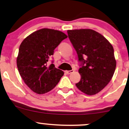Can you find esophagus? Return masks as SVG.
<instances>
[{"mask_svg": "<svg viewBox=\"0 0 129 129\" xmlns=\"http://www.w3.org/2000/svg\"><path fill=\"white\" fill-rule=\"evenodd\" d=\"M66 73H67V74H70V73H73L74 72V70H69V71H66Z\"/></svg>", "mask_w": 129, "mask_h": 129, "instance_id": "obj_1", "label": "esophagus"}]
</instances>
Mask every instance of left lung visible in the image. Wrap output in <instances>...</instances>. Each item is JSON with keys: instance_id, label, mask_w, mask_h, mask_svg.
Listing matches in <instances>:
<instances>
[{"instance_id": "1", "label": "left lung", "mask_w": 129, "mask_h": 129, "mask_svg": "<svg viewBox=\"0 0 129 129\" xmlns=\"http://www.w3.org/2000/svg\"><path fill=\"white\" fill-rule=\"evenodd\" d=\"M67 33L82 66L79 69L81 80L76 87L88 95L96 94L109 84L115 71L113 46L91 29L68 30Z\"/></svg>"}]
</instances>
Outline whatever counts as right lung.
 <instances>
[{"label": "right lung", "instance_id": "add662e5", "mask_svg": "<svg viewBox=\"0 0 129 129\" xmlns=\"http://www.w3.org/2000/svg\"><path fill=\"white\" fill-rule=\"evenodd\" d=\"M67 36L55 29L42 28L22 41L17 57V67L24 82L33 91L44 94L54 88L63 75L53 63L47 66L50 56Z\"/></svg>", "mask_w": 129, "mask_h": 129}]
</instances>
